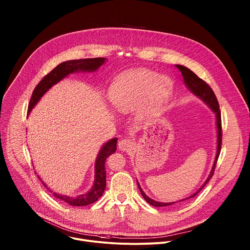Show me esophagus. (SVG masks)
Returning <instances> with one entry per match:
<instances>
[{"label": "esophagus", "mask_w": 250, "mask_h": 250, "mask_svg": "<svg viewBox=\"0 0 250 250\" xmlns=\"http://www.w3.org/2000/svg\"><path fill=\"white\" fill-rule=\"evenodd\" d=\"M133 142L129 138H123L122 140L119 141V148L123 151H128L129 149L132 148Z\"/></svg>", "instance_id": "1"}]
</instances>
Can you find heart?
Instances as JSON below:
<instances>
[{
	"mask_svg": "<svg viewBox=\"0 0 250 250\" xmlns=\"http://www.w3.org/2000/svg\"><path fill=\"white\" fill-rule=\"evenodd\" d=\"M172 84L166 77H159L148 70H133L119 77L111 86L110 99L121 111H126L142 97L152 92L157 99L170 93Z\"/></svg>",
	"mask_w": 250,
	"mask_h": 250,
	"instance_id": "b5f03b06",
	"label": "heart"
}]
</instances>
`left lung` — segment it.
I'll return each instance as SVG.
<instances>
[{
  "mask_svg": "<svg viewBox=\"0 0 250 250\" xmlns=\"http://www.w3.org/2000/svg\"><path fill=\"white\" fill-rule=\"evenodd\" d=\"M178 69L180 70V72L182 73V76H183V79H184V82L186 84V86L188 87V89L193 93L195 94L196 96H198L199 98H201L206 104H208L209 108L212 110V112L216 114V118H217V127H218V148H217V155H216V159H215V162H213V165H212V168H211V171L208 177V179L206 180V182L204 183V185L199 189V191H197L194 195L190 196L189 198L187 199H190V198H193L195 197L205 186L206 184L209 181L210 178L212 177L213 175V172H215V169H216V165H217V162H218V158H219V155H220V152H221V149H222V138H223V132H222V116H221V110H220V104H219V102L217 100V97L215 95V93H213V91L211 90V88L208 86V84H207L204 80H202L201 78H199L192 70H190L189 68L183 66V65H175ZM137 186H138V189L142 195V197L145 198V200L150 204L151 206L153 207H167V206H171L173 204H175V202H172V203H161V202H156L152 199H150L149 197H147L146 195V193L142 191L141 187L139 186V184L137 183ZM187 199H184V200H181V201H185ZM179 201V202H181ZM177 203V202H176Z\"/></svg>",
  "mask_w": 250,
  "mask_h": 250,
  "instance_id": "obj_1",
  "label": "left lung"
}]
</instances>
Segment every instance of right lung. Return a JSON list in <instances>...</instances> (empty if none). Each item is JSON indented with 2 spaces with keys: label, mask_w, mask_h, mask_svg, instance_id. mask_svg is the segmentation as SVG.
<instances>
[{
  "label": "right lung",
  "mask_w": 250,
  "mask_h": 250,
  "mask_svg": "<svg viewBox=\"0 0 250 250\" xmlns=\"http://www.w3.org/2000/svg\"><path fill=\"white\" fill-rule=\"evenodd\" d=\"M104 57H98V58H85V59H78V60H68L65 62L60 63L57 65L53 70H51L48 74H46L41 82L35 86L33 93L31 95L27 114L30 113L33 106L38 104V102L41 100V98L45 94L46 91H48L53 85L58 83L60 80L65 78L68 74L77 72V71H89V72H93L96 71L99 67H101L104 62ZM117 141L118 138H113L109 140L106 144L104 145L102 149L99 152V155L96 160V172H95V182L92 187V189L83 195H80L78 197L72 198L69 196L61 195L55 192H52L43 182L42 184L46 187V189L53 194V196L56 199H60L70 206H87L90 204L95 203L98 201L104 189H105V159L109 157L111 154L116 152L117 150Z\"/></svg>",
  "instance_id": "right-lung-1"
}]
</instances>
